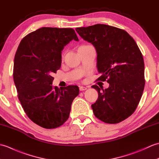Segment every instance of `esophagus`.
Returning a JSON list of instances; mask_svg holds the SVG:
<instances>
[{"label":"esophagus","mask_w":159,"mask_h":159,"mask_svg":"<svg viewBox=\"0 0 159 159\" xmlns=\"http://www.w3.org/2000/svg\"><path fill=\"white\" fill-rule=\"evenodd\" d=\"M87 88L86 87H83V86H80V87H79V89H80V91H85V90H86Z\"/></svg>","instance_id":"1"}]
</instances>
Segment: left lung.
<instances>
[{"mask_svg":"<svg viewBox=\"0 0 159 159\" xmlns=\"http://www.w3.org/2000/svg\"><path fill=\"white\" fill-rule=\"evenodd\" d=\"M76 31L95 47L101 74L97 80L109 83L105 89L92 86L98 93L92 104L94 116L107 124L126 120L136 110L145 86L144 61L139 47L126 31L115 26L97 24Z\"/></svg>","mask_w":159,"mask_h":159,"instance_id":"1","label":"left lung"}]
</instances>
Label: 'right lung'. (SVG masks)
Returning a JSON list of instances; mask_svg holds the SVG:
<instances>
[{"label":"right lung","instance_id":"1","mask_svg":"<svg viewBox=\"0 0 159 159\" xmlns=\"http://www.w3.org/2000/svg\"><path fill=\"white\" fill-rule=\"evenodd\" d=\"M79 41L73 29L42 27L24 38L17 49L13 80L24 111L31 121L47 129L68 119L76 85L53 87L52 75L61 65V51L72 40Z\"/></svg>","mask_w":159,"mask_h":159}]
</instances>
